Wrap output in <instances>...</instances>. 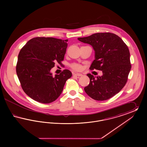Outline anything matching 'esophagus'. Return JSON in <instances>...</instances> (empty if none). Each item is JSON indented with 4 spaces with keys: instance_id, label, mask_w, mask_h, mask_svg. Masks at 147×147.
Here are the masks:
<instances>
[{
    "instance_id": "1",
    "label": "esophagus",
    "mask_w": 147,
    "mask_h": 147,
    "mask_svg": "<svg viewBox=\"0 0 147 147\" xmlns=\"http://www.w3.org/2000/svg\"><path fill=\"white\" fill-rule=\"evenodd\" d=\"M73 76H78V77H81L83 76L82 74L81 73H73Z\"/></svg>"
}]
</instances>
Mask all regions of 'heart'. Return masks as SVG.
<instances>
[{
  "label": "heart",
  "instance_id": "obj_1",
  "mask_svg": "<svg viewBox=\"0 0 147 147\" xmlns=\"http://www.w3.org/2000/svg\"><path fill=\"white\" fill-rule=\"evenodd\" d=\"M71 67L74 69V70H79L81 69L82 68V67L80 64H78V63H73L71 65Z\"/></svg>",
  "mask_w": 147,
  "mask_h": 147
}]
</instances>
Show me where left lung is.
Returning <instances> with one entry per match:
<instances>
[{"mask_svg": "<svg viewBox=\"0 0 147 147\" xmlns=\"http://www.w3.org/2000/svg\"><path fill=\"white\" fill-rule=\"evenodd\" d=\"M78 40L90 45L95 51L90 69L102 71L100 77L87 74L90 83L84 88L85 92L98 101L112 98L125 86L131 69L127 46L117 35L110 32L96 33Z\"/></svg>", "mask_w": 147, "mask_h": 147, "instance_id": "obj_1", "label": "left lung"}]
</instances>
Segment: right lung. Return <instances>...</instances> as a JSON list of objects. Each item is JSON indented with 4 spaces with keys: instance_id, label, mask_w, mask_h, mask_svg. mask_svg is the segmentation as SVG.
Returning <instances> with one entry per match:
<instances>
[{
    "instance_id": "add662e5",
    "label": "right lung",
    "mask_w": 147,
    "mask_h": 147,
    "mask_svg": "<svg viewBox=\"0 0 147 147\" xmlns=\"http://www.w3.org/2000/svg\"><path fill=\"white\" fill-rule=\"evenodd\" d=\"M68 40L53 37H35L21 49L16 67L21 87L35 101L49 104L61 94L70 70L65 69L53 76L51 69L56 62L61 64L68 46Z\"/></svg>"
}]
</instances>
